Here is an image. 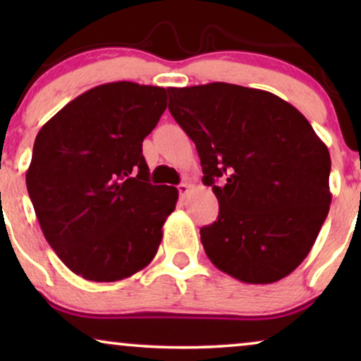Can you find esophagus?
I'll return each instance as SVG.
<instances>
[{
	"instance_id": "esophagus-1",
	"label": "esophagus",
	"mask_w": 361,
	"mask_h": 361,
	"mask_svg": "<svg viewBox=\"0 0 361 361\" xmlns=\"http://www.w3.org/2000/svg\"><path fill=\"white\" fill-rule=\"evenodd\" d=\"M177 190H179L180 199H185L187 194L190 192V185L189 184H179V185H177Z\"/></svg>"
}]
</instances>
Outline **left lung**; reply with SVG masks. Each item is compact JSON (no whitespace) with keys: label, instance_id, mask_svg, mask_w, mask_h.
<instances>
[{"label":"left lung","instance_id":"1","mask_svg":"<svg viewBox=\"0 0 361 361\" xmlns=\"http://www.w3.org/2000/svg\"><path fill=\"white\" fill-rule=\"evenodd\" d=\"M167 93L219 199V219L200 228L207 256L248 284L286 278L327 219V146L298 108L269 92L214 82Z\"/></svg>","mask_w":361,"mask_h":361}]
</instances>
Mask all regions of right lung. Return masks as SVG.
Listing matches in <instances>:
<instances>
[{
	"label": "right lung",
	"instance_id": "1",
	"mask_svg": "<svg viewBox=\"0 0 361 361\" xmlns=\"http://www.w3.org/2000/svg\"><path fill=\"white\" fill-rule=\"evenodd\" d=\"M167 90L113 82L78 95L37 133L26 172L47 243L83 279L113 283L151 263L176 187L152 185L142 141Z\"/></svg>",
	"mask_w": 361,
	"mask_h": 361
}]
</instances>
